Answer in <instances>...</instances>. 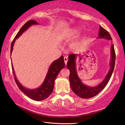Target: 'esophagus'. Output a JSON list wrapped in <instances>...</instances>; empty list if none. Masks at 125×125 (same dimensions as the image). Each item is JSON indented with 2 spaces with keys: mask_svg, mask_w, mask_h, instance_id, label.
I'll list each match as a JSON object with an SVG mask.
<instances>
[{
  "mask_svg": "<svg viewBox=\"0 0 125 125\" xmlns=\"http://www.w3.org/2000/svg\"><path fill=\"white\" fill-rule=\"evenodd\" d=\"M64 63L66 65L67 64V61H68V58H67V57H64Z\"/></svg>",
  "mask_w": 125,
  "mask_h": 125,
  "instance_id": "34e87169",
  "label": "esophagus"
}]
</instances>
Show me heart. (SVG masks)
<instances>
[{
  "mask_svg": "<svg viewBox=\"0 0 125 125\" xmlns=\"http://www.w3.org/2000/svg\"><path fill=\"white\" fill-rule=\"evenodd\" d=\"M80 33V29L78 28H74L68 33V36L71 37H76Z\"/></svg>",
  "mask_w": 125,
  "mask_h": 125,
  "instance_id": "obj_1",
  "label": "heart"
}]
</instances>
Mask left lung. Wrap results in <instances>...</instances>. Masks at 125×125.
Masks as SVG:
<instances>
[{
	"label": "left lung",
	"mask_w": 125,
	"mask_h": 125,
	"mask_svg": "<svg viewBox=\"0 0 125 125\" xmlns=\"http://www.w3.org/2000/svg\"><path fill=\"white\" fill-rule=\"evenodd\" d=\"M98 35L99 37L98 38H104L107 40H112V38L110 33L101 26L100 27ZM111 49V59L110 62V70L102 82L96 87H90L83 84L77 73L76 61H75L77 55L76 54H71L68 56L69 59L67 62V67L70 72V77H69L70 86L73 92L80 97L83 98H90L96 96L107 84L112 76L115 64L116 54L114 44H112Z\"/></svg>",
	"instance_id": "1"
}]
</instances>
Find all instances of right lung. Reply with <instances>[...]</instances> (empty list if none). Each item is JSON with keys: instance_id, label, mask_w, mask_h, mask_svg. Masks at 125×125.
Returning a JSON list of instances; mask_svg holds the SVG:
<instances>
[{"instance_id": "right-lung-1", "label": "right lung", "mask_w": 125, "mask_h": 125, "mask_svg": "<svg viewBox=\"0 0 125 125\" xmlns=\"http://www.w3.org/2000/svg\"><path fill=\"white\" fill-rule=\"evenodd\" d=\"M38 24V23L34 20H31V21H28L27 23H25L23 25V27L19 31L17 35H15L14 39L11 42L10 54L12 52L15 40L17 38H18L23 34L24 31H26L29 27H31L32 25ZM64 66L65 63L64 62V59H63V56L62 55L58 59L53 61L49 67L48 73H47V76L45 77L44 82H43V83L42 84L40 87L36 89H34V90H30V89L25 88L20 83V82H19L18 80L15 77V72L14 71L13 65H11V67H12L14 76L15 81L20 90L22 91L24 94H26L28 97H29L32 100L34 101H42L48 97L52 93L53 88H54L55 78H56L59 72L62 69L64 68Z\"/></svg>"}]
</instances>
